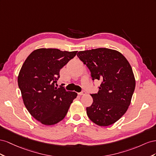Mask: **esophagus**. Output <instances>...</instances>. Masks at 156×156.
<instances>
[{
    "label": "esophagus",
    "mask_w": 156,
    "mask_h": 156,
    "mask_svg": "<svg viewBox=\"0 0 156 156\" xmlns=\"http://www.w3.org/2000/svg\"><path fill=\"white\" fill-rule=\"evenodd\" d=\"M78 94L79 95H84L86 94V91H81V92H80V93H78Z\"/></svg>",
    "instance_id": "obj_1"
}]
</instances>
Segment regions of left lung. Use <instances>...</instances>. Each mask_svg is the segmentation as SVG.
<instances>
[{"label": "left lung", "instance_id": "left-lung-1", "mask_svg": "<svg viewBox=\"0 0 156 156\" xmlns=\"http://www.w3.org/2000/svg\"><path fill=\"white\" fill-rule=\"evenodd\" d=\"M91 72L93 80H100L99 91L91 94L93 102L86 108L91 121L99 126L116 122L126 112L135 88L131 66L121 53L108 48L79 51L77 54Z\"/></svg>", "mask_w": 156, "mask_h": 156}]
</instances>
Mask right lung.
I'll list each match as a JSON object with an SVG mask.
<instances>
[{
    "mask_svg": "<svg viewBox=\"0 0 156 156\" xmlns=\"http://www.w3.org/2000/svg\"><path fill=\"white\" fill-rule=\"evenodd\" d=\"M77 51L40 48L27 57L17 78L25 107L44 125L51 126L63 119L77 93L57 87L59 71L74 58Z\"/></svg>",
    "mask_w": 156,
    "mask_h": 156,
    "instance_id": "obj_1",
    "label": "right lung"
}]
</instances>
